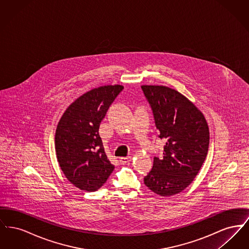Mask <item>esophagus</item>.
I'll list each match as a JSON object with an SVG mask.
<instances>
[{"mask_svg": "<svg viewBox=\"0 0 249 249\" xmlns=\"http://www.w3.org/2000/svg\"><path fill=\"white\" fill-rule=\"evenodd\" d=\"M131 161V157H122L119 159V162L121 164H128Z\"/></svg>", "mask_w": 249, "mask_h": 249, "instance_id": "obj_1", "label": "esophagus"}]
</instances>
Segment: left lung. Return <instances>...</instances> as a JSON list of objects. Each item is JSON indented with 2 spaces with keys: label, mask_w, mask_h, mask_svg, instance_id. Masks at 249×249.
Masks as SVG:
<instances>
[{
  "label": "left lung",
  "mask_w": 249,
  "mask_h": 249,
  "mask_svg": "<svg viewBox=\"0 0 249 249\" xmlns=\"http://www.w3.org/2000/svg\"><path fill=\"white\" fill-rule=\"evenodd\" d=\"M141 88L159 137L165 142L163 156L155 157L143 182L156 194L172 196L190 186L199 173L208 152V125L201 111L178 90L165 86Z\"/></svg>",
  "instance_id": "8db88e82"
}]
</instances>
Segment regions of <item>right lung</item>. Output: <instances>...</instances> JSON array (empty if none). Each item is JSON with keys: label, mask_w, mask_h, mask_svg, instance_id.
Returning <instances> with one entry per match:
<instances>
[{"label": "right lung", "mask_w": 249, "mask_h": 249, "mask_svg": "<svg viewBox=\"0 0 249 249\" xmlns=\"http://www.w3.org/2000/svg\"><path fill=\"white\" fill-rule=\"evenodd\" d=\"M123 89L121 85L93 89L77 98L59 119L57 159L64 176L80 190H99L115 169L105 152L99 127Z\"/></svg>", "instance_id": "obj_1"}]
</instances>
